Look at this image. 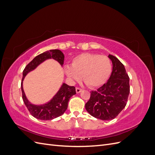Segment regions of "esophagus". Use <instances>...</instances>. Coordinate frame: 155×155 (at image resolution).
<instances>
[{
    "label": "esophagus",
    "instance_id": "esophagus-1",
    "mask_svg": "<svg viewBox=\"0 0 155 155\" xmlns=\"http://www.w3.org/2000/svg\"><path fill=\"white\" fill-rule=\"evenodd\" d=\"M76 91L77 93H79V92H81L82 91V89L80 88H79V87H76Z\"/></svg>",
    "mask_w": 155,
    "mask_h": 155
}]
</instances>
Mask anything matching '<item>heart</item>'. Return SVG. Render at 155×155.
Instances as JSON below:
<instances>
[{
  "mask_svg": "<svg viewBox=\"0 0 155 155\" xmlns=\"http://www.w3.org/2000/svg\"><path fill=\"white\" fill-rule=\"evenodd\" d=\"M64 72L73 81H83L91 88L99 87L107 81L111 73L112 65L106 55L85 53L74 58L71 66L65 65Z\"/></svg>",
  "mask_w": 155,
  "mask_h": 155,
  "instance_id": "1",
  "label": "heart"
}]
</instances>
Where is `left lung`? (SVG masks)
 <instances>
[{
	"label": "left lung",
	"instance_id": "8db88e82",
	"mask_svg": "<svg viewBox=\"0 0 155 155\" xmlns=\"http://www.w3.org/2000/svg\"><path fill=\"white\" fill-rule=\"evenodd\" d=\"M112 71L106 83L91 92L85 104L87 111L101 120H113L126 106L130 92L129 78L124 65L115 56L109 55Z\"/></svg>",
	"mask_w": 155,
	"mask_h": 155
}]
</instances>
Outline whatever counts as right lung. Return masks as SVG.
<instances>
[{
  "instance_id": "obj_1",
  "label": "right lung",
  "mask_w": 155,
  "mask_h": 155,
  "mask_svg": "<svg viewBox=\"0 0 155 155\" xmlns=\"http://www.w3.org/2000/svg\"><path fill=\"white\" fill-rule=\"evenodd\" d=\"M48 59H55L63 66L64 56L62 51L59 50H50L36 56L30 63L26 65L23 70L21 82L23 101L30 113L34 118L41 120H51L61 116L67 109L70 98L76 94V88L74 86H69L63 83L52 99L45 104L41 105H34L28 100L22 87V81L28 73L35 69L41 63Z\"/></svg>"
}]
</instances>
